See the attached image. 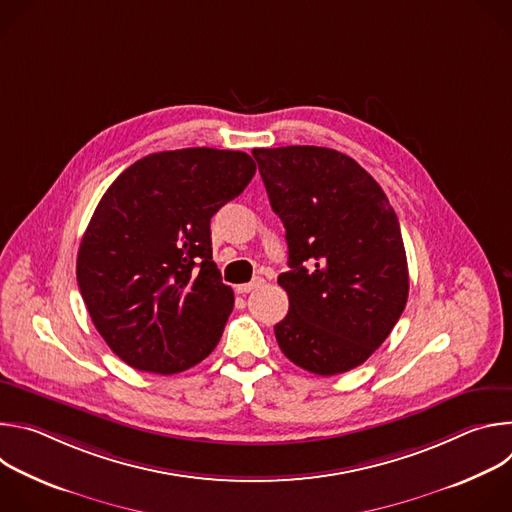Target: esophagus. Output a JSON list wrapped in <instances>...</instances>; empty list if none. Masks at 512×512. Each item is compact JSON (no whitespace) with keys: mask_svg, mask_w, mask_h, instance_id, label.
I'll return each instance as SVG.
<instances>
[{"mask_svg":"<svg viewBox=\"0 0 512 512\" xmlns=\"http://www.w3.org/2000/svg\"><path fill=\"white\" fill-rule=\"evenodd\" d=\"M261 283H263L261 277H255V279L249 281V283H241V285H237V294H249V291L257 289Z\"/></svg>","mask_w":512,"mask_h":512,"instance_id":"esophagus-1","label":"esophagus"}]
</instances>
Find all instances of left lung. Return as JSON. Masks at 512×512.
Returning <instances> with one entry per match:
<instances>
[{
	"label": "left lung",
	"mask_w": 512,
	"mask_h": 512,
	"mask_svg": "<svg viewBox=\"0 0 512 512\" xmlns=\"http://www.w3.org/2000/svg\"><path fill=\"white\" fill-rule=\"evenodd\" d=\"M253 158L289 249L277 344L314 375L346 373L387 340L407 304L397 214L375 178L336 150L287 145Z\"/></svg>",
	"instance_id": "8db88e82"
}]
</instances>
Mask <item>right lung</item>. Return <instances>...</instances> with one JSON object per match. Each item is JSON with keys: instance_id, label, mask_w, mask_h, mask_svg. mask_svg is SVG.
<instances>
[{"instance_id": "add662e5", "label": "right lung", "mask_w": 512, "mask_h": 512, "mask_svg": "<svg viewBox=\"0 0 512 512\" xmlns=\"http://www.w3.org/2000/svg\"><path fill=\"white\" fill-rule=\"evenodd\" d=\"M255 170L245 152H160L131 164L103 194L77 279L95 328L129 367L182 373L221 340L235 296L212 261L210 218Z\"/></svg>"}]
</instances>
